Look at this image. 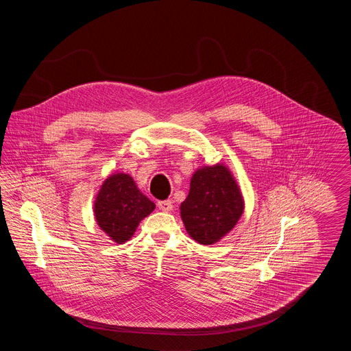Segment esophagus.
<instances>
[{"instance_id": "34e87169", "label": "esophagus", "mask_w": 351, "mask_h": 351, "mask_svg": "<svg viewBox=\"0 0 351 351\" xmlns=\"http://www.w3.org/2000/svg\"><path fill=\"white\" fill-rule=\"evenodd\" d=\"M158 208H159L162 212H171V210H172V201H158Z\"/></svg>"}]
</instances>
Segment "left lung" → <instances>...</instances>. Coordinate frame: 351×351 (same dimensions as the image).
Wrapping results in <instances>:
<instances>
[{
    "label": "left lung",
    "instance_id": "obj_1",
    "mask_svg": "<svg viewBox=\"0 0 351 351\" xmlns=\"http://www.w3.org/2000/svg\"><path fill=\"white\" fill-rule=\"evenodd\" d=\"M243 209L245 201L230 169L218 163L193 173L180 215L188 234L208 246L233 229Z\"/></svg>",
    "mask_w": 351,
    "mask_h": 351
}]
</instances>
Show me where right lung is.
Returning a JSON list of instances; mask_svg holds the SVG:
<instances>
[{"label": "right lung", "mask_w": 351, "mask_h": 351, "mask_svg": "<svg viewBox=\"0 0 351 351\" xmlns=\"http://www.w3.org/2000/svg\"><path fill=\"white\" fill-rule=\"evenodd\" d=\"M154 209L155 204L138 189L133 178L119 172L110 175L101 185L93 212L101 230L122 245Z\"/></svg>", "instance_id": "add662e5"}]
</instances>
